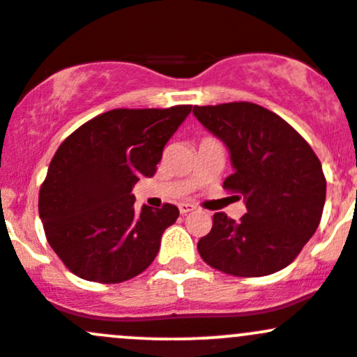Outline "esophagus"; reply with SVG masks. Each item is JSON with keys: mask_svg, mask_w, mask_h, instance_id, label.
I'll use <instances>...</instances> for the list:
<instances>
[{"mask_svg": "<svg viewBox=\"0 0 357 357\" xmlns=\"http://www.w3.org/2000/svg\"><path fill=\"white\" fill-rule=\"evenodd\" d=\"M193 211H195V205L193 204H188V202L179 204V212H181V214H188V212H193Z\"/></svg>", "mask_w": 357, "mask_h": 357, "instance_id": "34e87169", "label": "esophagus"}]
</instances>
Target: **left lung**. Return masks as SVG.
Listing matches in <instances>:
<instances>
[{"label":"left lung","mask_w":357,"mask_h":357,"mask_svg":"<svg viewBox=\"0 0 357 357\" xmlns=\"http://www.w3.org/2000/svg\"><path fill=\"white\" fill-rule=\"evenodd\" d=\"M193 115L228 149L233 174L222 186L247 207L238 222L214 214L197 245L202 259L235 276L287 268L321 221L326 181L319 158L280 115L255 103L193 107Z\"/></svg>","instance_id":"8db88e82"}]
</instances>
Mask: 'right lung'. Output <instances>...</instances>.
<instances>
[{
	"instance_id": "obj_1",
	"label": "right lung",
	"mask_w": 357,
	"mask_h": 357,
	"mask_svg": "<svg viewBox=\"0 0 357 357\" xmlns=\"http://www.w3.org/2000/svg\"><path fill=\"white\" fill-rule=\"evenodd\" d=\"M190 112V105L110 110L59 146L39 192V218L48 243L79 278L121 283L152 264L179 211L165 204L136 212L131 192L139 178H152Z\"/></svg>"
}]
</instances>
